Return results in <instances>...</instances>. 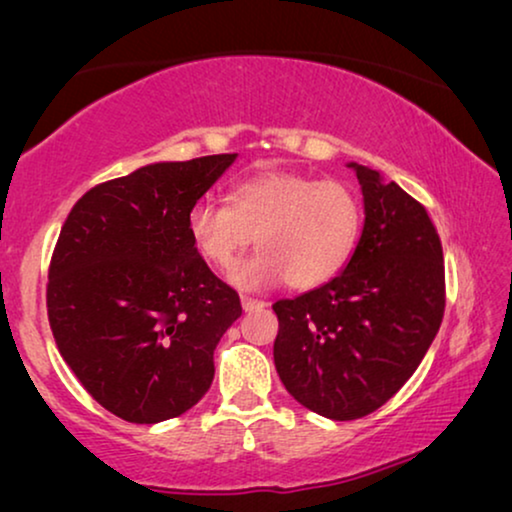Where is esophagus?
Returning a JSON list of instances; mask_svg holds the SVG:
<instances>
[{"instance_id":"34e87169","label":"esophagus","mask_w":512,"mask_h":512,"mask_svg":"<svg viewBox=\"0 0 512 512\" xmlns=\"http://www.w3.org/2000/svg\"><path fill=\"white\" fill-rule=\"evenodd\" d=\"M240 300H242V310H244V312H254V310H263V307H265V303H263V300H258V298H249V296H242Z\"/></svg>"}]
</instances>
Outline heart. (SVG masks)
<instances>
[{"label":"heart","mask_w":512,"mask_h":512,"mask_svg":"<svg viewBox=\"0 0 512 512\" xmlns=\"http://www.w3.org/2000/svg\"><path fill=\"white\" fill-rule=\"evenodd\" d=\"M363 202L340 179L300 172H261L230 188L228 205L195 202L188 233L214 268L226 270L251 244L261 254L235 265L230 279L244 289L286 282L310 291L331 282L361 235Z\"/></svg>","instance_id":"heart-1"}]
</instances>
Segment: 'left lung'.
Instances as JSON below:
<instances>
[{"label":"left lung","instance_id":"8db88e82","mask_svg":"<svg viewBox=\"0 0 512 512\" xmlns=\"http://www.w3.org/2000/svg\"><path fill=\"white\" fill-rule=\"evenodd\" d=\"M366 223L345 270L272 305L275 368L300 405L338 422L382 408L422 363L445 312L443 244L422 202L352 163Z\"/></svg>","mask_w":512,"mask_h":512}]
</instances>
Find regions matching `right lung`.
Returning a JSON list of instances; mask_svg holds the SVG:
<instances>
[{"mask_svg":"<svg viewBox=\"0 0 512 512\" xmlns=\"http://www.w3.org/2000/svg\"><path fill=\"white\" fill-rule=\"evenodd\" d=\"M235 153L139 167L83 193L48 265L46 310L76 380L111 415H184L214 380L240 296L195 249L188 212Z\"/></svg>","mask_w":512,"mask_h":512,"instance_id":"obj_1","label":"right lung"}]
</instances>
